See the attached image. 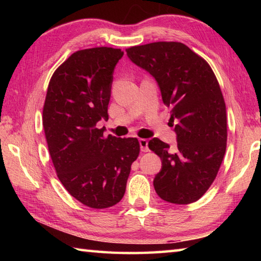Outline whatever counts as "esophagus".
Instances as JSON below:
<instances>
[{
    "mask_svg": "<svg viewBox=\"0 0 261 261\" xmlns=\"http://www.w3.org/2000/svg\"><path fill=\"white\" fill-rule=\"evenodd\" d=\"M139 145H140V151L141 152H148L149 151L147 139H144V138L139 139Z\"/></svg>",
    "mask_w": 261,
    "mask_h": 261,
    "instance_id": "obj_1",
    "label": "esophagus"
}]
</instances>
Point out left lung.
I'll return each instance as SVG.
<instances>
[{
	"label": "left lung",
	"instance_id": "left-lung-1",
	"mask_svg": "<svg viewBox=\"0 0 261 261\" xmlns=\"http://www.w3.org/2000/svg\"><path fill=\"white\" fill-rule=\"evenodd\" d=\"M126 55L155 79L163 103L171 108L177 146L148 141L162 161L154 189L171 204L197 201L215 179L227 147L226 103L218 79L204 59L180 42L135 46Z\"/></svg>",
	"mask_w": 261,
	"mask_h": 261
}]
</instances>
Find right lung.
<instances>
[{
  "label": "right lung",
  "instance_id": "right-lung-1",
  "mask_svg": "<svg viewBox=\"0 0 261 261\" xmlns=\"http://www.w3.org/2000/svg\"><path fill=\"white\" fill-rule=\"evenodd\" d=\"M124 53L110 47L78 50L62 63L48 85L42 124L57 177L91 208H108L124 196L137 138L103 137L113 73Z\"/></svg>",
  "mask_w": 261,
  "mask_h": 261
}]
</instances>
